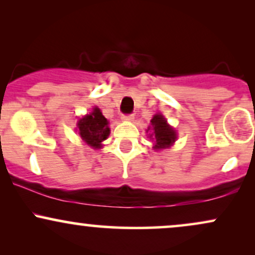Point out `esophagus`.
I'll return each mask as SVG.
<instances>
[{"label": "esophagus", "instance_id": "34e87169", "mask_svg": "<svg viewBox=\"0 0 255 255\" xmlns=\"http://www.w3.org/2000/svg\"><path fill=\"white\" fill-rule=\"evenodd\" d=\"M125 120V121H133L134 120V115L133 114H128V115H124V118H122Z\"/></svg>", "mask_w": 255, "mask_h": 255}]
</instances>
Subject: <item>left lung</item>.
<instances>
[{
  "mask_svg": "<svg viewBox=\"0 0 255 255\" xmlns=\"http://www.w3.org/2000/svg\"><path fill=\"white\" fill-rule=\"evenodd\" d=\"M146 131L148 133V137L154 141V150L169 147L176 140V131L166 124L164 116L159 114L153 116L151 120V127H148Z\"/></svg>",
  "mask_w": 255,
  "mask_h": 255,
  "instance_id": "8db88e82",
  "label": "left lung"
}]
</instances>
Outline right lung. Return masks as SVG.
<instances>
[{"mask_svg":"<svg viewBox=\"0 0 255 255\" xmlns=\"http://www.w3.org/2000/svg\"><path fill=\"white\" fill-rule=\"evenodd\" d=\"M78 131L87 145L93 148H101V142L109 136L110 128L108 127V120L102 115L101 110L95 108L90 115L79 120Z\"/></svg>","mask_w":255,"mask_h":255,"instance_id":"add662e5","label":"right lung"}]
</instances>
